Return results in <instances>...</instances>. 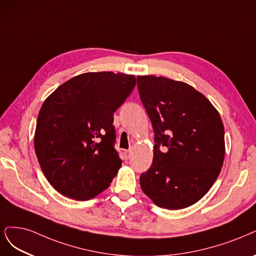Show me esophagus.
<instances>
[{"mask_svg": "<svg viewBox=\"0 0 256 256\" xmlns=\"http://www.w3.org/2000/svg\"><path fill=\"white\" fill-rule=\"evenodd\" d=\"M125 156L127 158H129L130 156H131V154H132V149L130 148V149H128V150H125Z\"/></svg>", "mask_w": 256, "mask_h": 256, "instance_id": "34e87169", "label": "esophagus"}]
</instances>
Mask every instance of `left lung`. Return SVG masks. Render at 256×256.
Here are the masks:
<instances>
[{
  "mask_svg": "<svg viewBox=\"0 0 256 256\" xmlns=\"http://www.w3.org/2000/svg\"><path fill=\"white\" fill-rule=\"evenodd\" d=\"M138 89L154 132V160L140 177L154 204L180 210L199 201L216 181L224 158L218 111L188 84L138 76Z\"/></svg>",
  "mask_w": 256,
  "mask_h": 256,
  "instance_id": "8db88e82",
  "label": "left lung"
}]
</instances>
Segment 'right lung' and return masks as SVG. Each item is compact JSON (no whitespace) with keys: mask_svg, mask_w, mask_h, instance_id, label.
Masks as SVG:
<instances>
[{"mask_svg":"<svg viewBox=\"0 0 256 256\" xmlns=\"http://www.w3.org/2000/svg\"><path fill=\"white\" fill-rule=\"evenodd\" d=\"M134 75L84 73L44 100L34 152L48 181L64 196L89 200L109 188L122 166L113 114L134 91Z\"/></svg>","mask_w":256,"mask_h":256,"instance_id":"right-lung-1","label":"right lung"}]
</instances>
